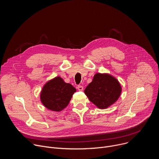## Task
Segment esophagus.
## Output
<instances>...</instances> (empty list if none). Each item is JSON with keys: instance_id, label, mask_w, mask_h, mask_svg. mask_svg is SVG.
Returning a JSON list of instances; mask_svg holds the SVG:
<instances>
[{"instance_id": "obj_1", "label": "esophagus", "mask_w": 159, "mask_h": 159, "mask_svg": "<svg viewBox=\"0 0 159 159\" xmlns=\"http://www.w3.org/2000/svg\"><path fill=\"white\" fill-rule=\"evenodd\" d=\"M77 89H78V90H79V91H82V90H83L84 87H83L82 85H78Z\"/></svg>"}]
</instances>
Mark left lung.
<instances>
[{
    "instance_id": "1",
    "label": "left lung",
    "mask_w": 159,
    "mask_h": 159,
    "mask_svg": "<svg viewBox=\"0 0 159 159\" xmlns=\"http://www.w3.org/2000/svg\"><path fill=\"white\" fill-rule=\"evenodd\" d=\"M122 91L120 82L107 73H97L92 82L84 90V93L98 108L104 109L115 103Z\"/></svg>"
}]
</instances>
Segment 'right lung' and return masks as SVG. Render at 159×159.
<instances>
[{
    "instance_id": "1",
    "label": "right lung",
    "mask_w": 159,
    "mask_h": 159,
    "mask_svg": "<svg viewBox=\"0 0 159 159\" xmlns=\"http://www.w3.org/2000/svg\"><path fill=\"white\" fill-rule=\"evenodd\" d=\"M76 89L66 83L60 76L46 82L40 93V100L43 106L52 111L60 112L69 104Z\"/></svg>"
}]
</instances>
